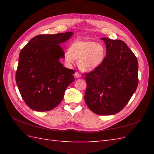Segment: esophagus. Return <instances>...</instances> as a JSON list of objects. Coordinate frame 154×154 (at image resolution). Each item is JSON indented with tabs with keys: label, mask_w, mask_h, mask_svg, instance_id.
Returning a JSON list of instances; mask_svg holds the SVG:
<instances>
[{
	"label": "esophagus",
	"mask_w": 154,
	"mask_h": 154,
	"mask_svg": "<svg viewBox=\"0 0 154 154\" xmlns=\"http://www.w3.org/2000/svg\"><path fill=\"white\" fill-rule=\"evenodd\" d=\"M75 77L77 78H80V77H81V75L79 73H78V72H75Z\"/></svg>",
	"instance_id": "esophagus-1"
}]
</instances>
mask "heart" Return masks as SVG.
Instances as JSON below:
<instances>
[{
    "instance_id": "b5f03b06",
    "label": "heart",
    "mask_w": 154,
    "mask_h": 154,
    "mask_svg": "<svg viewBox=\"0 0 154 154\" xmlns=\"http://www.w3.org/2000/svg\"><path fill=\"white\" fill-rule=\"evenodd\" d=\"M103 44L90 40H79L71 44L65 55L67 64L72 65L78 60V67L83 71H92L100 66L106 57Z\"/></svg>"
}]
</instances>
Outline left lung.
<instances>
[{"mask_svg": "<svg viewBox=\"0 0 154 154\" xmlns=\"http://www.w3.org/2000/svg\"><path fill=\"white\" fill-rule=\"evenodd\" d=\"M106 54L102 65L86 73L85 100L100 115H113L124 109L138 84V62L122 40L102 38Z\"/></svg>", "mask_w": 154, "mask_h": 154, "instance_id": "8db88e82", "label": "left lung"}]
</instances>
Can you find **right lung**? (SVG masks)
Masks as SVG:
<instances>
[{
    "mask_svg": "<svg viewBox=\"0 0 154 154\" xmlns=\"http://www.w3.org/2000/svg\"><path fill=\"white\" fill-rule=\"evenodd\" d=\"M73 32L38 35L32 38L19 55L16 82L22 99L31 109L44 112L54 109L75 80V71L60 61L65 57L61 44Z\"/></svg>",
    "mask_w": 154,
    "mask_h": 154,
    "instance_id": "right-lung-1",
    "label": "right lung"
}]
</instances>
